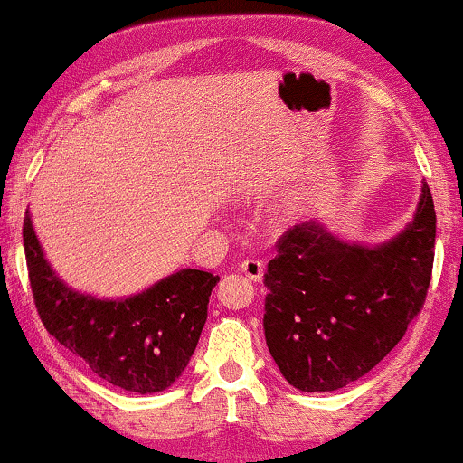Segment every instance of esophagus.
<instances>
[{
	"label": "esophagus",
	"mask_w": 463,
	"mask_h": 463,
	"mask_svg": "<svg viewBox=\"0 0 463 463\" xmlns=\"http://www.w3.org/2000/svg\"><path fill=\"white\" fill-rule=\"evenodd\" d=\"M240 269H242L250 280H255V283H260L263 279V263L260 260H244L240 263Z\"/></svg>",
	"instance_id": "1"
}]
</instances>
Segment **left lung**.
<instances>
[{
    "mask_svg": "<svg viewBox=\"0 0 463 463\" xmlns=\"http://www.w3.org/2000/svg\"><path fill=\"white\" fill-rule=\"evenodd\" d=\"M434 242L425 183L415 217L383 244L345 242L317 221L287 230L263 276V332L287 383L335 392L374 368L423 308Z\"/></svg>",
    "mask_w": 463,
    "mask_h": 463,
    "instance_id": "1",
    "label": "left lung"
}]
</instances>
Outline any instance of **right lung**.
<instances>
[{
    "instance_id": "right-lung-1",
    "label": "right lung",
    "mask_w": 463,
    "mask_h": 463,
    "mask_svg": "<svg viewBox=\"0 0 463 463\" xmlns=\"http://www.w3.org/2000/svg\"><path fill=\"white\" fill-rule=\"evenodd\" d=\"M23 244L33 302L46 332L95 374L134 393L164 392L187 368L219 276L184 268L123 299L78 293L48 266L29 213Z\"/></svg>"
}]
</instances>
